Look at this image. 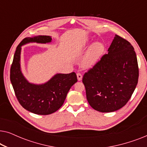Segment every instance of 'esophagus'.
<instances>
[{"instance_id":"1","label":"esophagus","mask_w":147,"mask_h":147,"mask_svg":"<svg viewBox=\"0 0 147 147\" xmlns=\"http://www.w3.org/2000/svg\"><path fill=\"white\" fill-rule=\"evenodd\" d=\"M77 78H78V81H81V80H82V75L80 73H78L77 74Z\"/></svg>"}]
</instances>
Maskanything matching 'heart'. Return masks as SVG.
Returning a JSON list of instances; mask_svg holds the SVG:
<instances>
[{"mask_svg":"<svg viewBox=\"0 0 147 147\" xmlns=\"http://www.w3.org/2000/svg\"><path fill=\"white\" fill-rule=\"evenodd\" d=\"M104 48V45L100 42H95L92 44L82 59V67L85 69H89L93 67L101 57Z\"/></svg>","mask_w":147,"mask_h":147,"instance_id":"b5f03b06","label":"heart"}]
</instances>
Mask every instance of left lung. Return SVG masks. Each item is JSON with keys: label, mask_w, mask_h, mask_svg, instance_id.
I'll use <instances>...</instances> for the list:
<instances>
[{"label": "left lung", "mask_w": 147, "mask_h": 147, "mask_svg": "<svg viewBox=\"0 0 147 147\" xmlns=\"http://www.w3.org/2000/svg\"><path fill=\"white\" fill-rule=\"evenodd\" d=\"M108 51L82 79L88 103L101 112L125 106L138 80L137 58L129 42L115 35Z\"/></svg>", "instance_id": "1"}]
</instances>
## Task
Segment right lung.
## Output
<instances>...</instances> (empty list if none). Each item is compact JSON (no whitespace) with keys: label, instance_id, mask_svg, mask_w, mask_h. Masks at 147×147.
Returning a JSON list of instances; mask_svg holds the SVG:
<instances>
[{"label":"right lung","instance_id":"right-lung-1","mask_svg":"<svg viewBox=\"0 0 147 147\" xmlns=\"http://www.w3.org/2000/svg\"><path fill=\"white\" fill-rule=\"evenodd\" d=\"M51 40L46 35L25 38L16 49L11 67L10 79L18 101L25 109L40 115H48L59 110L70 88L78 81L75 72L57 74L42 84H31L24 77L21 69L22 46L29 43H47Z\"/></svg>","mask_w":147,"mask_h":147}]
</instances>
